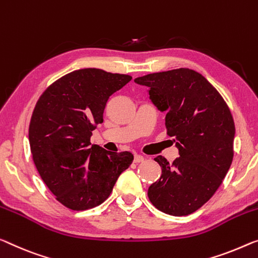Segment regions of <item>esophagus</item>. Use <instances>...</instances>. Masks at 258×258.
Listing matches in <instances>:
<instances>
[{
	"label": "esophagus",
	"instance_id": "obj_1",
	"mask_svg": "<svg viewBox=\"0 0 258 258\" xmlns=\"http://www.w3.org/2000/svg\"><path fill=\"white\" fill-rule=\"evenodd\" d=\"M142 161H144V157L141 156V154H135L134 162H142Z\"/></svg>",
	"mask_w": 258,
	"mask_h": 258
}]
</instances>
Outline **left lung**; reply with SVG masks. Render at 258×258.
<instances>
[{
    "label": "left lung",
    "instance_id": "left-lung-1",
    "mask_svg": "<svg viewBox=\"0 0 258 258\" xmlns=\"http://www.w3.org/2000/svg\"><path fill=\"white\" fill-rule=\"evenodd\" d=\"M149 97L166 112L167 135L180 157L154 158L161 176L149 187L151 203L170 216H188L217 191L233 160L234 120L219 92L197 71L180 68L138 77Z\"/></svg>",
    "mask_w": 258,
    "mask_h": 258
}]
</instances>
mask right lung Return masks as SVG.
<instances>
[{
    "instance_id": "obj_1",
    "label": "right lung",
    "mask_w": 258,
    "mask_h": 258,
    "mask_svg": "<svg viewBox=\"0 0 258 258\" xmlns=\"http://www.w3.org/2000/svg\"><path fill=\"white\" fill-rule=\"evenodd\" d=\"M130 81L129 75L101 69L75 70L48 86L34 107L29 128L34 165L68 209L100 205L134 160L128 151H106L90 142L109 97Z\"/></svg>"
}]
</instances>
